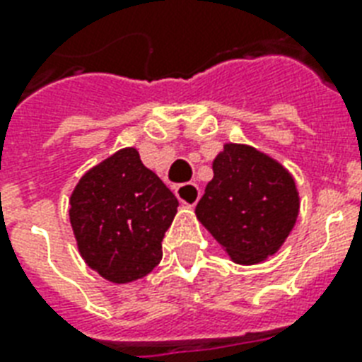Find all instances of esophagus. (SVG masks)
Here are the masks:
<instances>
[{
  "instance_id": "esophagus-1",
  "label": "esophagus",
  "mask_w": 362,
  "mask_h": 362,
  "mask_svg": "<svg viewBox=\"0 0 362 362\" xmlns=\"http://www.w3.org/2000/svg\"><path fill=\"white\" fill-rule=\"evenodd\" d=\"M176 197L180 201L184 206H195L201 197V189H199L197 184H193V182H187V184H180V186L175 189Z\"/></svg>"
}]
</instances>
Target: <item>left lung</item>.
<instances>
[{
  "instance_id": "8db88e82",
  "label": "left lung",
  "mask_w": 362,
  "mask_h": 362,
  "mask_svg": "<svg viewBox=\"0 0 362 362\" xmlns=\"http://www.w3.org/2000/svg\"><path fill=\"white\" fill-rule=\"evenodd\" d=\"M195 216L238 264L278 253L300 210L295 178L278 159L242 142H226L212 161Z\"/></svg>"
}]
</instances>
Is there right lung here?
<instances>
[{
	"label": "right lung",
	"mask_w": 362,
	"mask_h": 362,
	"mask_svg": "<svg viewBox=\"0 0 362 362\" xmlns=\"http://www.w3.org/2000/svg\"><path fill=\"white\" fill-rule=\"evenodd\" d=\"M69 221L84 263L112 284L150 274L163 252L161 240L178 201L144 167L135 146L93 165L69 197Z\"/></svg>",
	"instance_id": "add662e5"
}]
</instances>
